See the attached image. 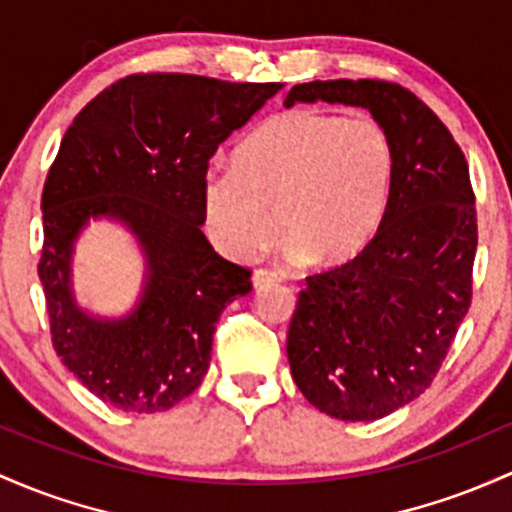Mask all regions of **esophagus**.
Segmentation results:
<instances>
[{
    "instance_id": "esophagus-1",
    "label": "esophagus",
    "mask_w": 512,
    "mask_h": 512,
    "mask_svg": "<svg viewBox=\"0 0 512 512\" xmlns=\"http://www.w3.org/2000/svg\"><path fill=\"white\" fill-rule=\"evenodd\" d=\"M282 282V274L274 272V269H255V274H252V286L255 289H265V286H272Z\"/></svg>"
}]
</instances>
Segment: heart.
<instances>
[{
  "label": "heart",
  "instance_id": "b5f03b06",
  "mask_svg": "<svg viewBox=\"0 0 512 512\" xmlns=\"http://www.w3.org/2000/svg\"><path fill=\"white\" fill-rule=\"evenodd\" d=\"M233 167L204 182L206 226L226 255L250 260L282 226L294 260L340 267L384 221L396 155L372 116L294 109L252 128Z\"/></svg>",
  "mask_w": 512,
  "mask_h": 512
}]
</instances>
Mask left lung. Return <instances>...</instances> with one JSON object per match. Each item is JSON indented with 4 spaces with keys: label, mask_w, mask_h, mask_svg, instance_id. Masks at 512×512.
I'll return each mask as SVG.
<instances>
[{
    "label": "left lung",
    "mask_w": 512,
    "mask_h": 512,
    "mask_svg": "<svg viewBox=\"0 0 512 512\" xmlns=\"http://www.w3.org/2000/svg\"><path fill=\"white\" fill-rule=\"evenodd\" d=\"M316 101L367 109L389 131L396 172L372 243L306 279L286 355L320 413L379 420L428 389L469 311L479 240L469 165L445 123L401 84L306 82L284 106Z\"/></svg>",
    "instance_id": "obj_1"
}]
</instances>
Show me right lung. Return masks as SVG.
<instances>
[{
    "label": "right lung",
    "mask_w": 512,
    "mask_h": 512,
    "mask_svg": "<svg viewBox=\"0 0 512 512\" xmlns=\"http://www.w3.org/2000/svg\"><path fill=\"white\" fill-rule=\"evenodd\" d=\"M279 82L153 72L97 94L65 131L43 187L38 262L53 347L84 389L126 413L177 406L209 372L223 308L252 291L204 226L209 160ZM92 220L126 227L146 262L137 306L119 319L76 303L71 255Z\"/></svg>",
    "instance_id": "add662e5"
}]
</instances>
